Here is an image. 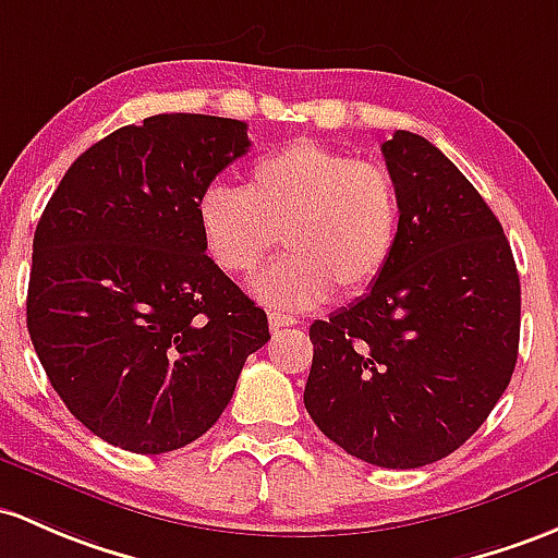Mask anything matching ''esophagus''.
I'll list each match as a JSON object with an SVG mask.
<instances>
[{
  "instance_id": "esophagus-1",
  "label": "esophagus",
  "mask_w": 558,
  "mask_h": 558,
  "mask_svg": "<svg viewBox=\"0 0 558 558\" xmlns=\"http://www.w3.org/2000/svg\"><path fill=\"white\" fill-rule=\"evenodd\" d=\"M268 325H271L274 332H277V329L295 327L298 319H295V316H290V314H281V311H271V314H268Z\"/></svg>"
}]
</instances>
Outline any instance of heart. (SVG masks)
Listing matches in <instances>:
<instances>
[{
	"label": "heart",
	"mask_w": 558,
	"mask_h": 558,
	"mask_svg": "<svg viewBox=\"0 0 558 558\" xmlns=\"http://www.w3.org/2000/svg\"><path fill=\"white\" fill-rule=\"evenodd\" d=\"M202 242L229 277H250L268 305L303 311L329 292L356 298L380 279L399 236V189L391 172L319 141H292L250 167L247 189L209 183L196 199Z\"/></svg>",
	"instance_id": "heart-1"
}]
</instances>
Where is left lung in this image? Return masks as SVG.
I'll return each instance as SVG.
<instances>
[{"label": "left lung", "mask_w": 558, "mask_h": 558, "mask_svg": "<svg viewBox=\"0 0 558 558\" xmlns=\"http://www.w3.org/2000/svg\"><path fill=\"white\" fill-rule=\"evenodd\" d=\"M399 189V236L367 295L308 329L305 410L380 469H421L487 421L519 356L521 287L500 220L425 137L380 146Z\"/></svg>", "instance_id": "8db88e82"}]
</instances>
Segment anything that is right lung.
<instances>
[{"instance_id":"right-lung-1","label":"right lung","mask_w":558,"mask_h":558,"mask_svg":"<svg viewBox=\"0 0 558 558\" xmlns=\"http://www.w3.org/2000/svg\"><path fill=\"white\" fill-rule=\"evenodd\" d=\"M247 148L239 119L157 113L89 146L41 213L28 335L71 415L113 447L199 439L271 338L196 220L202 191Z\"/></svg>"}]
</instances>
